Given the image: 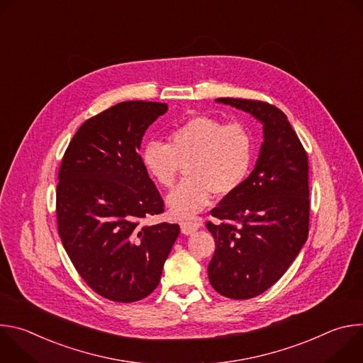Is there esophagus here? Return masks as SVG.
<instances>
[{
    "label": "esophagus",
    "mask_w": 363,
    "mask_h": 363,
    "mask_svg": "<svg viewBox=\"0 0 363 363\" xmlns=\"http://www.w3.org/2000/svg\"><path fill=\"white\" fill-rule=\"evenodd\" d=\"M198 230V224L196 223H191V221H184L181 223V231L186 235L194 234Z\"/></svg>",
    "instance_id": "34e87169"
}]
</instances>
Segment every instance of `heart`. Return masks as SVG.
Instances as JSON below:
<instances>
[{"instance_id":"1","label":"heart","mask_w":363,"mask_h":363,"mask_svg":"<svg viewBox=\"0 0 363 363\" xmlns=\"http://www.w3.org/2000/svg\"><path fill=\"white\" fill-rule=\"evenodd\" d=\"M254 139L241 122L199 115L169 132L168 143L147 142L140 153L149 177L165 189L174 188L185 167L186 179L168 196L171 214L188 220L218 198L234 194L252 167Z\"/></svg>"}]
</instances>
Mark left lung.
<instances>
[{"label":"left lung","mask_w":363,"mask_h":363,"mask_svg":"<svg viewBox=\"0 0 363 363\" xmlns=\"http://www.w3.org/2000/svg\"><path fill=\"white\" fill-rule=\"evenodd\" d=\"M217 101L263 123L264 142L245 182L211 210L216 240L208 264L211 286L228 298H251L270 289L290 267L308 234V161L287 116L262 100Z\"/></svg>","instance_id":"obj_1"}]
</instances>
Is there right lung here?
<instances>
[{"label":"right lung","instance_id":"obj_1","mask_svg":"<svg viewBox=\"0 0 363 363\" xmlns=\"http://www.w3.org/2000/svg\"><path fill=\"white\" fill-rule=\"evenodd\" d=\"M167 103L129 100L87 119L59 169L57 228L70 260L99 296L132 303L158 287L178 224L145 225L164 199L142 165L145 130Z\"/></svg>","mask_w":363,"mask_h":363}]
</instances>
